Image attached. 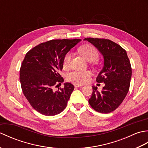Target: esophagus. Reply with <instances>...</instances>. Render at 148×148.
Instances as JSON below:
<instances>
[{"mask_svg":"<svg viewBox=\"0 0 148 148\" xmlns=\"http://www.w3.org/2000/svg\"><path fill=\"white\" fill-rule=\"evenodd\" d=\"M83 86V84H74L75 87H81Z\"/></svg>","mask_w":148,"mask_h":148,"instance_id":"esophagus-1","label":"esophagus"}]
</instances>
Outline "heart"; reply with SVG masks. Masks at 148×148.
Segmentation results:
<instances>
[{
    "instance_id": "heart-1",
    "label": "heart",
    "mask_w": 148,
    "mask_h": 148,
    "mask_svg": "<svg viewBox=\"0 0 148 148\" xmlns=\"http://www.w3.org/2000/svg\"><path fill=\"white\" fill-rule=\"evenodd\" d=\"M79 51L88 61L92 62L95 60L99 56V52L95 47L90 45H84L81 46L79 48ZM71 58V53H67L64 58L63 60V67L67 69L70 65ZM91 75V72L88 71H75L70 72L67 76V79L69 81L77 83H84L88 81L89 77Z\"/></svg>"
}]
</instances>
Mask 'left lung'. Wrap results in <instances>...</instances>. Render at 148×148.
Listing matches in <instances>:
<instances>
[{
	"instance_id": "8db88e82",
	"label": "left lung",
	"mask_w": 148,
	"mask_h": 148,
	"mask_svg": "<svg viewBox=\"0 0 148 148\" xmlns=\"http://www.w3.org/2000/svg\"><path fill=\"white\" fill-rule=\"evenodd\" d=\"M101 53L103 68L96 78L97 83H104L101 92L93 86L88 102L96 111L109 113L118 108L128 92L132 68L127 52L112 40L98 38H85Z\"/></svg>"
}]
</instances>
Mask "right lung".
I'll list each match as a JSON object with an SVG mask.
<instances>
[{
	"instance_id": "1",
	"label": "right lung",
	"mask_w": 148,
	"mask_h": 148,
	"mask_svg": "<svg viewBox=\"0 0 148 148\" xmlns=\"http://www.w3.org/2000/svg\"><path fill=\"white\" fill-rule=\"evenodd\" d=\"M81 39H56L43 42L28 52L20 68L21 89L32 108L45 116H55L65 109L74 86L59 74L65 55Z\"/></svg>"
}]
</instances>
